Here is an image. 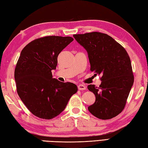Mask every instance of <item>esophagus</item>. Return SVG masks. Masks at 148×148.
Returning <instances> with one entry per match:
<instances>
[{"mask_svg": "<svg viewBox=\"0 0 148 148\" xmlns=\"http://www.w3.org/2000/svg\"><path fill=\"white\" fill-rule=\"evenodd\" d=\"M77 88H78V89H79V90H83L86 89L85 86L83 85V84H78Z\"/></svg>", "mask_w": 148, "mask_h": 148, "instance_id": "obj_1", "label": "esophagus"}]
</instances>
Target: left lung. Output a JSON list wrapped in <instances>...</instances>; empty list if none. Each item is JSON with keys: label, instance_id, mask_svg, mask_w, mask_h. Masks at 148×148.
I'll list each match as a JSON object with an SVG mask.
<instances>
[{"label": "left lung", "instance_id": "left-lung-1", "mask_svg": "<svg viewBox=\"0 0 148 148\" xmlns=\"http://www.w3.org/2000/svg\"><path fill=\"white\" fill-rule=\"evenodd\" d=\"M73 37L86 50L90 71L102 76L99 88L93 84L87 87L96 98L88 111L99 119L115 117L123 110L134 84L129 56L120 44L106 34L93 32Z\"/></svg>", "mask_w": 148, "mask_h": 148}]
</instances>
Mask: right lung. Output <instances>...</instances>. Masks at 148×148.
<instances>
[{"label":"right lung","instance_id":"obj_1","mask_svg":"<svg viewBox=\"0 0 148 148\" xmlns=\"http://www.w3.org/2000/svg\"><path fill=\"white\" fill-rule=\"evenodd\" d=\"M74 39L46 36L32 40L22 49L14 70L17 93L34 115L50 119L64 111L69 99L77 92L72 83L53 78L57 58Z\"/></svg>","mask_w":148,"mask_h":148}]
</instances>
